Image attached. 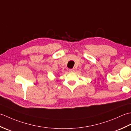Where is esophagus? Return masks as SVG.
<instances>
[{
	"label": "esophagus",
	"mask_w": 131,
	"mask_h": 131,
	"mask_svg": "<svg viewBox=\"0 0 131 131\" xmlns=\"http://www.w3.org/2000/svg\"><path fill=\"white\" fill-rule=\"evenodd\" d=\"M75 71V70L74 69H69V71L70 72V73H71V72H74Z\"/></svg>",
	"instance_id": "34e87169"
}]
</instances>
